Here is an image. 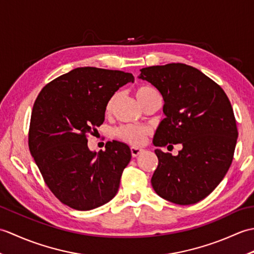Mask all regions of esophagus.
Masks as SVG:
<instances>
[{
  "instance_id": "esophagus-1",
  "label": "esophagus",
  "mask_w": 254,
  "mask_h": 254,
  "mask_svg": "<svg viewBox=\"0 0 254 254\" xmlns=\"http://www.w3.org/2000/svg\"><path fill=\"white\" fill-rule=\"evenodd\" d=\"M143 152L142 148H138V147H131V154L133 157H137V156Z\"/></svg>"
}]
</instances>
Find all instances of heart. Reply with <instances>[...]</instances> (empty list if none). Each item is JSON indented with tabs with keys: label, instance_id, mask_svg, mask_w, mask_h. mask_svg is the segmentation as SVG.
Here are the masks:
<instances>
[{
	"label": "heart",
	"instance_id": "1",
	"mask_svg": "<svg viewBox=\"0 0 254 254\" xmlns=\"http://www.w3.org/2000/svg\"><path fill=\"white\" fill-rule=\"evenodd\" d=\"M135 96L142 106H144L149 100L156 98V97H160L158 90L149 85L138 86L135 89ZM118 97L119 94L116 93L108 99L105 107L106 115H110L112 112L113 107H115L118 100ZM149 133L150 130L147 127L133 126V124H123V126L119 127L116 130V135L119 138L133 145V146H139V145H142L145 142V138L149 135Z\"/></svg>",
	"mask_w": 254,
	"mask_h": 254
}]
</instances>
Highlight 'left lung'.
<instances>
[{"label":"left lung","mask_w":254,"mask_h":254,"mask_svg":"<svg viewBox=\"0 0 254 254\" xmlns=\"http://www.w3.org/2000/svg\"><path fill=\"white\" fill-rule=\"evenodd\" d=\"M139 71V78L152 83L165 101L166 118L154 145H182L177 156L155 150L153 189L172 203H197L214 191L233 163L238 137L233 107L217 83L191 65L169 63Z\"/></svg>","instance_id":"1"}]
</instances>
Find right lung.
Instances as JSON below:
<instances>
[{
    "mask_svg": "<svg viewBox=\"0 0 254 254\" xmlns=\"http://www.w3.org/2000/svg\"><path fill=\"white\" fill-rule=\"evenodd\" d=\"M134 76L117 69L77 67L48 83L32 107L28 146L47 187L71 208L89 210L115 197L131 160L127 144L87 142L105 120L108 99Z\"/></svg>",
    "mask_w": 254,
    "mask_h": 254,
    "instance_id": "1",
    "label": "right lung"
}]
</instances>
